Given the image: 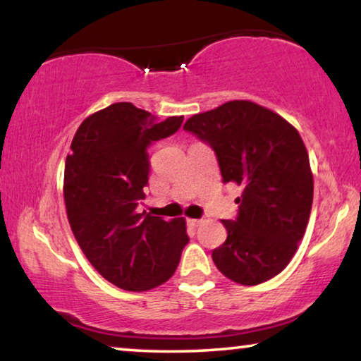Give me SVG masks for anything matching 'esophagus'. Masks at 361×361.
I'll list each match as a JSON object with an SVG mask.
<instances>
[{"instance_id":"34e87169","label":"esophagus","mask_w":361,"mask_h":361,"mask_svg":"<svg viewBox=\"0 0 361 361\" xmlns=\"http://www.w3.org/2000/svg\"><path fill=\"white\" fill-rule=\"evenodd\" d=\"M202 224L200 219H187V225L192 226V228H195V226H199Z\"/></svg>"}]
</instances>
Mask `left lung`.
Here are the masks:
<instances>
[{
    "instance_id": "obj_1",
    "label": "left lung",
    "mask_w": 361,
    "mask_h": 361,
    "mask_svg": "<svg viewBox=\"0 0 361 361\" xmlns=\"http://www.w3.org/2000/svg\"><path fill=\"white\" fill-rule=\"evenodd\" d=\"M184 130L214 149L224 184L241 185L238 215L212 251L221 274L256 286L289 264L307 228L314 177L298 130L248 100L224 103L187 120Z\"/></svg>"
}]
</instances>
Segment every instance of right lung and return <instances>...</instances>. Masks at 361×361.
Returning a JSON list of instances; mask_svg holds the SVG:
<instances>
[{"mask_svg": "<svg viewBox=\"0 0 361 361\" xmlns=\"http://www.w3.org/2000/svg\"><path fill=\"white\" fill-rule=\"evenodd\" d=\"M182 121H159L120 102L88 116L72 140L63 174L68 224L93 268L125 290L166 283L189 243L184 219L137 210L149 179L147 147L174 135Z\"/></svg>", "mask_w": 361, "mask_h": 361, "instance_id": "obj_1", "label": "right lung"}]
</instances>
